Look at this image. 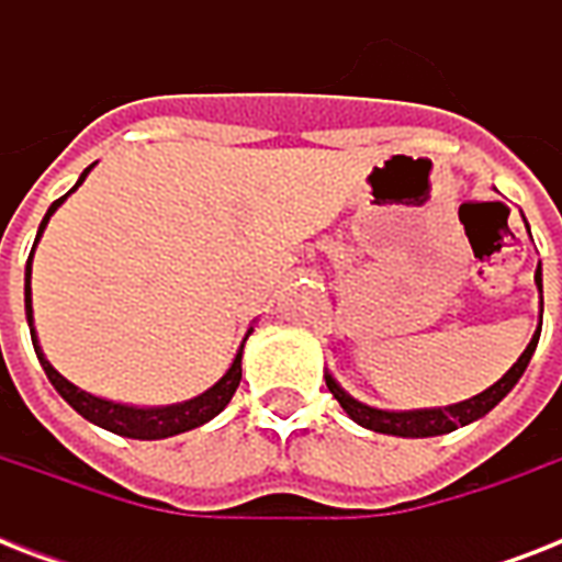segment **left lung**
Masks as SVG:
<instances>
[{
	"instance_id": "1",
	"label": "left lung",
	"mask_w": 562,
	"mask_h": 562,
	"mask_svg": "<svg viewBox=\"0 0 562 562\" xmlns=\"http://www.w3.org/2000/svg\"><path fill=\"white\" fill-rule=\"evenodd\" d=\"M528 227V224H525ZM531 233V229H528ZM533 282H537V291H540V326L537 333L528 341L525 352L516 359V364L507 370L496 384H490L487 391L475 393L470 400L454 402V405H443V408H417V411H384L373 408V405H364L356 396L344 391L341 384L335 382V375L326 370V387L333 393L335 400L341 402V408L347 411V417L352 423H359L361 428H370V431H379V435H393V437H437V435H449L454 428L470 426L475 419H481L484 414L496 408L498 402L505 400L507 393L514 391L516 382L522 379L528 361H531L533 350H537V341H540L542 333V268L537 265V273H533Z\"/></svg>"
}]
</instances>
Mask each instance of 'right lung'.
I'll return each mask as SVG.
<instances>
[{"label": "right lung", "mask_w": 562, "mask_h": 562, "mask_svg": "<svg viewBox=\"0 0 562 562\" xmlns=\"http://www.w3.org/2000/svg\"><path fill=\"white\" fill-rule=\"evenodd\" d=\"M95 166V162H92ZM83 169L78 183H75L64 198H57L48 212L43 215L40 221V229H37V238H34V247H31L29 254V262H25V321H29V329H31V344H34V352H37L40 359V368L46 370L48 382L55 384V391L64 396L69 405H72L83 419H90L92 426L99 428H108L113 435H122V437H134V440H162V437H175V435H183V431H192V428L203 426V423H210L212 417H218L221 411L227 408L229 400H233V393H236L238 382H241V352H245V341L250 338L254 333V326L247 329L241 344H238L236 356L229 361L227 373L221 375L218 382L206 387L203 393L192 396L187 402H175V405H154V408H139V405H125V402H113V400H104V396H95L90 391H81L78 384H72L66 375L57 373L52 368V361L46 359V352L40 347V338H37V329H34V308H31V259H34V250H37V241L43 236V229H46L48 218L55 215L57 206L75 192V189L81 187L87 175L92 171Z\"/></svg>", "instance_id": "right-lung-1"}]
</instances>
